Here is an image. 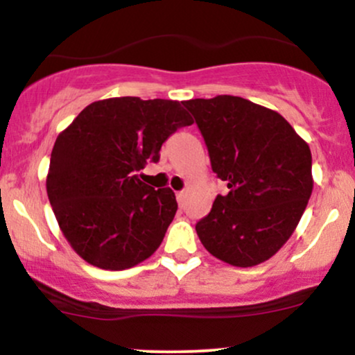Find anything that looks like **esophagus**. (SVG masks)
I'll return each mask as SVG.
<instances>
[{"instance_id": "esophagus-1", "label": "esophagus", "mask_w": 355, "mask_h": 355, "mask_svg": "<svg viewBox=\"0 0 355 355\" xmlns=\"http://www.w3.org/2000/svg\"><path fill=\"white\" fill-rule=\"evenodd\" d=\"M185 198H187V191L182 190V191H177V200L180 205H183L185 203Z\"/></svg>"}]
</instances>
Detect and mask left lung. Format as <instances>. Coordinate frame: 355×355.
<instances>
[{"label": "left lung", "instance_id": "left-lung-1", "mask_svg": "<svg viewBox=\"0 0 355 355\" xmlns=\"http://www.w3.org/2000/svg\"><path fill=\"white\" fill-rule=\"evenodd\" d=\"M183 105L200 128L211 170L230 190L195 225L198 239L230 266H259L291 239L307 207L311 148L282 115L240 96Z\"/></svg>", "mask_w": 355, "mask_h": 355}]
</instances>
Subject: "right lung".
Returning a JSON list of instances; mask_svg holds the SVG:
<instances>
[{"mask_svg": "<svg viewBox=\"0 0 355 355\" xmlns=\"http://www.w3.org/2000/svg\"><path fill=\"white\" fill-rule=\"evenodd\" d=\"M193 123L180 101L138 96L88 105L56 138L46 177L58 225L85 262L125 270L160 247L178 205L140 180L164 141Z\"/></svg>", "mask_w": 355, "mask_h": 355, "instance_id": "1", "label": "right lung"}]
</instances>
